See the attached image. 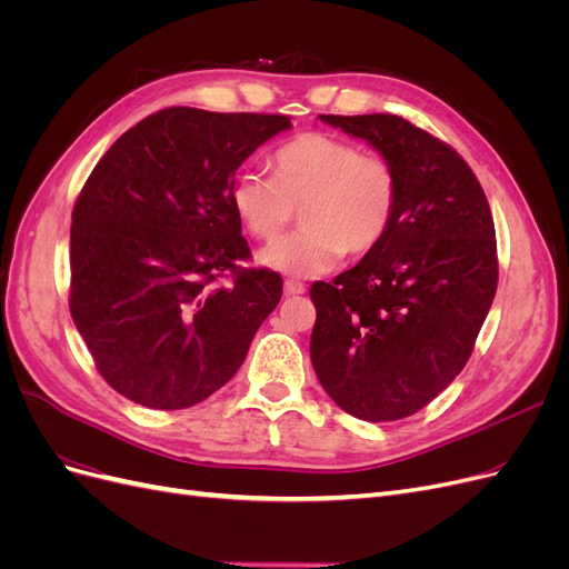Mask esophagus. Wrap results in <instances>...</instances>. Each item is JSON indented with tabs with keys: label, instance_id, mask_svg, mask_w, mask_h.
Segmentation results:
<instances>
[{
	"label": "esophagus",
	"instance_id": "1",
	"mask_svg": "<svg viewBox=\"0 0 569 569\" xmlns=\"http://www.w3.org/2000/svg\"><path fill=\"white\" fill-rule=\"evenodd\" d=\"M306 291V284L299 280H284V295L287 297H299Z\"/></svg>",
	"mask_w": 569,
	"mask_h": 569
}]
</instances>
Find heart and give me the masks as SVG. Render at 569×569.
Returning a JSON list of instances; mask_svg holds the SVG:
<instances>
[{
	"label": "heart",
	"mask_w": 569,
	"mask_h": 569,
	"mask_svg": "<svg viewBox=\"0 0 569 569\" xmlns=\"http://www.w3.org/2000/svg\"><path fill=\"white\" fill-rule=\"evenodd\" d=\"M230 199L237 218L263 242L278 239L299 209L303 228L258 258L291 278H316L347 251L363 256L387 237L399 173L380 153L327 132H303L272 153V178L239 173Z\"/></svg>",
	"instance_id": "obj_1"
}]
</instances>
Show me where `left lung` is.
<instances>
[{
  "label": "left lung",
  "mask_w": 569,
  "mask_h": 569,
  "mask_svg": "<svg viewBox=\"0 0 569 569\" xmlns=\"http://www.w3.org/2000/svg\"><path fill=\"white\" fill-rule=\"evenodd\" d=\"M389 159L399 203L387 237L332 284L316 282L311 360L349 416L401 420L468 363L498 284L489 201L460 153L401 116H320Z\"/></svg>",
  "instance_id": "1"
}]
</instances>
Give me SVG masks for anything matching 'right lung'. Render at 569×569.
<instances>
[{"instance_id":"add662e5","label":"right lung","mask_w":569,"mask_h":569,"mask_svg":"<svg viewBox=\"0 0 569 569\" xmlns=\"http://www.w3.org/2000/svg\"><path fill=\"white\" fill-rule=\"evenodd\" d=\"M287 128L274 113L163 109L120 134L84 182L68 306L99 375L126 399L189 408L244 363L282 278L239 266L251 251L230 192L237 168Z\"/></svg>"}]
</instances>
